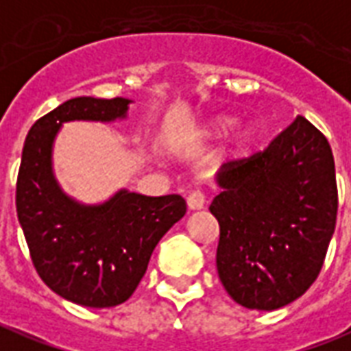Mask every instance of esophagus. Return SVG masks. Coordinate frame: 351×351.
Segmentation results:
<instances>
[{
  "label": "esophagus",
  "mask_w": 351,
  "mask_h": 351,
  "mask_svg": "<svg viewBox=\"0 0 351 351\" xmlns=\"http://www.w3.org/2000/svg\"><path fill=\"white\" fill-rule=\"evenodd\" d=\"M186 206L189 209H202V207L206 206V194L202 193V191H191L189 196H186Z\"/></svg>",
  "instance_id": "esophagus-1"
}]
</instances>
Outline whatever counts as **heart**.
Listing matches in <instances>:
<instances>
[{
    "mask_svg": "<svg viewBox=\"0 0 351 351\" xmlns=\"http://www.w3.org/2000/svg\"><path fill=\"white\" fill-rule=\"evenodd\" d=\"M230 125H232V121L230 119H226V117H221V119H217V121L211 125V127H207V129L202 130L200 136H211V134H221V132H224V130L230 129ZM250 138H252V130L250 129H243L241 132H239V144L241 145H247L250 142Z\"/></svg>",
    "mask_w": 351,
    "mask_h": 351,
    "instance_id": "heart-1",
    "label": "heart"
}]
</instances>
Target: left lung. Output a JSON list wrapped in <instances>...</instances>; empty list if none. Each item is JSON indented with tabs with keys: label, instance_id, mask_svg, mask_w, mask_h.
Returning <instances> with one entry per match:
<instances>
[{
	"label": "left lung",
	"instance_id": "obj_1",
	"mask_svg": "<svg viewBox=\"0 0 351 351\" xmlns=\"http://www.w3.org/2000/svg\"><path fill=\"white\" fill-rule=\"evenodd\" d=\"M217 271L235 303L275 311L318 278L339 209L331 145L298 116L263 151L217 172Z\"/></svg>",
	"mask_w": 351,
	"mask_h": 351
}]
</instances>
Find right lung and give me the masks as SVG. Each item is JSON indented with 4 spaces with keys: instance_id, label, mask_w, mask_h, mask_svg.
<instances>
[{
    "instance_id": "right-lung-1",
    "label": "right lung",
    "mask_w": 351,
    "mask_h": 351,
    "mask_svg": "<svg viewBox=\"0 0 351 351\" xmlns=\"http://www.w3.org/2000/svg\"><path fill=\"white\" fill-rule=\"evenodd\" d=\"M129 99L76 97L33 123L16 179V213L43 282L91 308L125 303L144 277L160 237L186 213L179 194L119 191L101 206H80L52 173V144L61 123L125 117Z\"/></svg>"
}]
</instances>
